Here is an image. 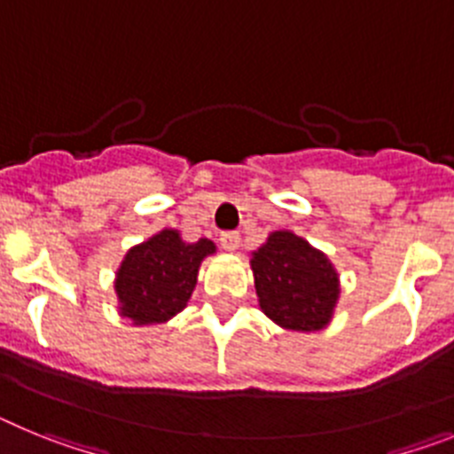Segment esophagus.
<instances>
[{
	"label": "esophagus",
	"instance_id": "34e87169",
	"mask_svg": "<svg viewBox=\"0 0 454 454\" xmlns=\"http://www.w3.org/2000/svg\"><path fill=\"white\" fill-rule=\"evenodd\" d=\"M219 242H222V249L235 251L239 247V232H235V231L222 232V238H219Z\"/></svg>",
	"mask_w": 454,
	"mask_h": 454
}]
</instances>
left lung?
I'll list each match as a JSON object with an SVG mask.
<instances>
[{
  "mask_svg": "<svg viewBox=\"0 0 454 454\" xmlns=\"http://www.w3.org/2000/svg\"><path fill=\"white\" fill-rule=\"evenodd\" d=\"M260 309L278 326L317 331L338 301V274L329 258L290 231L271 232L251 255Z\"/></svg>",
  "mask_w": 454,
  "mask_h": 454,
  "instance_id": "1",
  "label": "left lung"
}]
</instances>
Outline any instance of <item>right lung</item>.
Segmentation results:
<instances>
[{"mask_svg":"<svg viewBox=\"0 0 454 454\" xmlns=\"http://www.w3.org/2000/svg\"><path fill=\"white\" fill-rule=\"evenodd\" d=\"M215 254V244L200 238L183 242L178 231H161L128 251L116 274L121 315L134 325H160L187 306L196 286L200 260Z\"/></svg>","mask_w":454,"mask_h":454,"instance_id":"right-lung-1","label":"right lung"}]
</instances>
